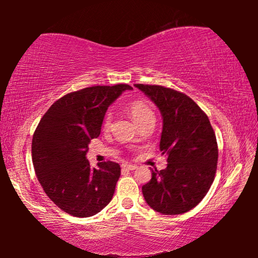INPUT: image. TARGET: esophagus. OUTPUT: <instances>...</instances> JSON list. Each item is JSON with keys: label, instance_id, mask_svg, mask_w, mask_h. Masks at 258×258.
Instances as JSON below:
<instances>
[{"label": "esophagus", "instance_id": "1", "mask_svg": "<svg viewBox=\"0 0 258 258\" xmlns=\"http://www.w3.org/2000/svg\"><path fill=\"white\" fill-rule=\"evenodd\" d=\"M123 168L127 169V171H134V169L138 168V166L132 164H123Z\"/></svg>", "mask_w": 258, "mask_h": 258}]
</instances>
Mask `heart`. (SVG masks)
<instances>
[{"label":"heart","mask_w":258,"mask_h":258,"mask_svg":"<svg viewBox=\"0 0 258 258\" xmlns=\"http://www.w3.org/2000/svg\"><path fill=\"white\" fill-rule=\"evenodd\" d=\"M128 110L131 116L133 117V119L137 121L139 125L145 123V121L149 119H155L154 111L151 110L149 106H147L145 102L142 101H133L130 103ZM112 123V113L108 111L103 118V127L109 128Z\"/></svg>","instance_id":"1"}]
</instances>
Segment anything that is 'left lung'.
Returning <instances> with one entry per match:
<instances>
[{
  "label": "left lung",
  "mask_w": 258,
  "mask_h": 258,
  "mask_svg": "<svg viewBox=\"0 0 258 258\" xmlns=\"http://www.w3.org/2000/svg\"><path fill=\"white\" fill-rule=\"evenodd\" d=\"M163 116L160 151L167 167L152 169L142 186L147 204L164 215L190 211L202 202L215 178L218 148L208 117L186 94L161 85L135 84Z\"/></svg>",
  "instance_id": "8db88e82"
}]
</instances>
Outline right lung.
Masks as SVG:
<instances>
[{
	"mask_svg": "<svg viewBox=\"0 0 258 258\" xmlns=\"http://www.w3.org/2000/svg\"><path fill=\"white\" fill-rule=\"evenodd\" d=\"M127 84L91 86L68 93L52 104L38 123L32 158L43 190L61 211L76 217L98 214L112 199L120 166L103 161L92 168L86 159L98 138L108 107Z\"/></svg>",
	"mask_w": 258,
	"mask_h": 258,
	"instance_id": "obj_1",
	"label": "right lung"
}]
</instances>
